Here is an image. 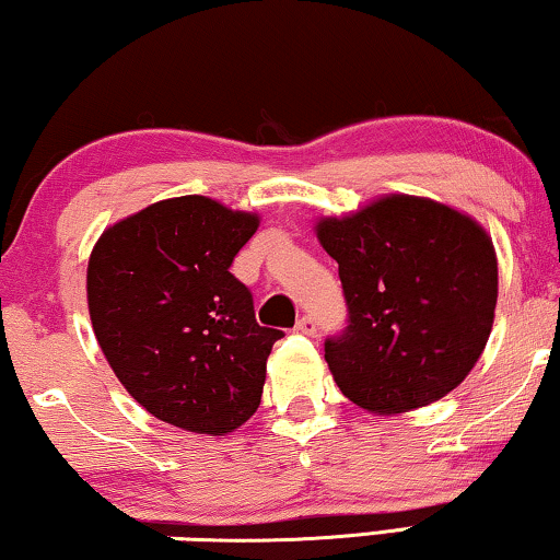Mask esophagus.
Returning a JSON list of instances; mask_svg holds the SVG:
<instances>
[{
    "mask_svg": "<svg viewBox=\"0 0 560 560\" xmlns=\"http://www.w3.org/2000/svg\"><path fill=\"white\" fill-rule=\"evenodd\" d=\"M296 331L299 334H306V337H314V334H316V319H314V316H302V319H299L296 322Z\"/></svg>",
    "mask_w": 560,
    "mask_h": 560,
    "instance_id": "obj_1",
    "label": "esophagus"
}]
</instances>
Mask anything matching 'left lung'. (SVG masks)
Wrapping results in <instances>:
<instances>
[{"label": "left lung", "mask_w": 560, "mask_h": 560, "mask_svg": "<svg viewBox=\"0 0 560 560\" xmlns=\"http://www.w3.org/2000/svg\"><path fill=\"white\" fill-rule=\"evenodd\" d=\"M339 264L349 324L324 360L354 405L380 415L438 402L470 374L498 302L493 238L432 198L389 194L316 221Z\"/></svg>", "instance_id": "left-lung-1"}]
</instances>
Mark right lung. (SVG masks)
Returning a JSON list of instances; mask_svg holds the SVG:
<instances>
[{
  "label": "right lung",
  "instance_id": "add662e5",
  "mask_svg": "<svg viewBox=\"0 0 560 560\" xmlns=\"http://www.w3.org/2000/svg\"><path fill=\"white\" fill-rule=\"evenodd\" d=\"M258 215L206 196L158 200L103 231L88 264L97 345L138 405L198 435H229L261 405L283 331L258 327L229 271Z\"/></svg>",
  "mask_w": 560,
  "mask_h": 560
}]
</instances>
